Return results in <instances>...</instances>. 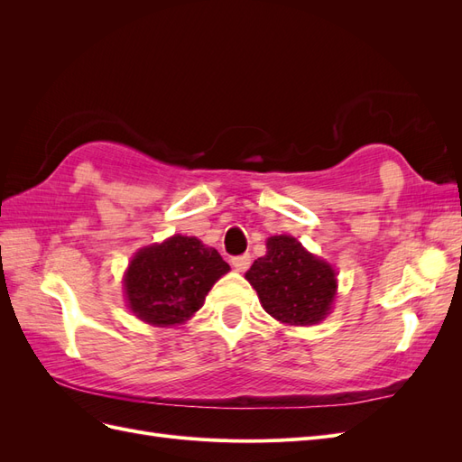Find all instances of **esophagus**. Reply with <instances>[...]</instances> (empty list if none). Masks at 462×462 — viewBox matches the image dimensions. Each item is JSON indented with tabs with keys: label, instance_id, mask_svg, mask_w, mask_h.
I'll return each instance as SVG.
<instances>
[{
	"label": "esophagus",
	"instance_id": "1",
	"mask_svg": "<svg viewBox=\"0 0 462 462\" xmlns=\"http://www.w3.org/2000/svg\"><path fill=\"white\" fill-rule=\"evenodd\" d=\"M231 263H233V268H235L236 272H245V270H248V265H250V256H248V254L233 256V258H231Z\"/></svg>",
	"mask_w": 462,
	"mask_h": 462
}]
</instances>
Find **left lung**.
<instances>
[{"instance_id": "left-lung-1", "label": "left lung", "mask_w": 462, "mask_h": 462, "mask_svg": "<svg viewBox=\"0 0 462 462\" xmlns=\"http://www.w3.org/2000/svg\"><path fill=\"white\" fill-rule=\"evenodd\" d=\"M265 248V256L254 260L245 275L263 310L289 326H312L324 319L337 291L331 265L291 235L270 236Z\"/></svg>"}]
</instances>
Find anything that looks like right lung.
I'll use <instances>...</instances> for the list:
<instances>
[{"instance_id":"1","label":"right lung","mask_w":462,"mask_h":462,"mask_svg":"<svg viewBox=\"0 0 462 462\" xmlns=\"http://www.w3.org/2000/svg\"><path fill=\"white\" fill-rule=\"evenodd\" d=\"M229 263L197 236L173 235L138 250L125 273V295L136 318L152 326H179L202 309L208 291Z\"/></svg>"}]
</instances>
